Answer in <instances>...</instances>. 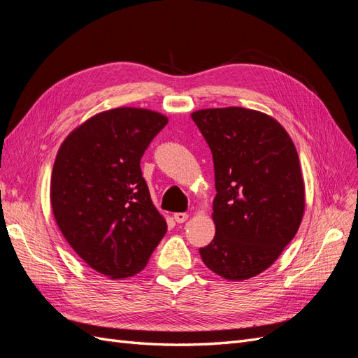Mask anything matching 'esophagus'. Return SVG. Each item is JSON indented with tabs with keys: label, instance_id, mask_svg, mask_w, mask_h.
<instances>
[{
	"label": "esophagus",
	"instance_id": "obj_1",
	"mask_svg": "<svg viewBox=\"0 0 358 358\" xmlns=\"http://www.w3.org/2000/svg\"><path fill=\"white\" fill-rule=\"evenodd\" d=\"M173 218H175V221H176L178 224H182V222H185V221L188 220V213L178 212V213L173 215Z\"/></svg>",
	"mask_w": 358,
	"mask_h": 358
}]
</instances>
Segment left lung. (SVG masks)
<instances>
[{
  "mask_svg": "<svg viewBox=\"0 0 358 358\" xmlns=\"http://www.w3.org/2000/svg\"><path fill=\"white\" fill-rule=\"evenodd\" d=\"M215 169L213 241L203 263L229 280L272 266L294 239L305 212V183L291 137L266 113L222 107L191 115Z\"/></svg>",
  "mask_w": 358,
  "mask_h": 358,
  "instance_id": "obj_1",
  "label": "left lung"
}]
</instances>
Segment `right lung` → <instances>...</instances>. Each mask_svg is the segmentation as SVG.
I'll return each instance as SVG.
<instances>
[{
    "label": "right lung",
    "instance_id": "obj_1",
    "mask_svg": "<svg viewBox=\"0 0 358 358\" xmlns=\"http://www.w3.org/2000/svg\"><path fill=\"white\" fill-rule=\"evenodd\" d=\"M169 119L137 107L90 117L64 140L50 203L69 245L110 279L134 276L167 231L142 176L140 158Z\"/></svg>",
    "mask_w": 358,
    "mask_h": 358
}]
</instances>
